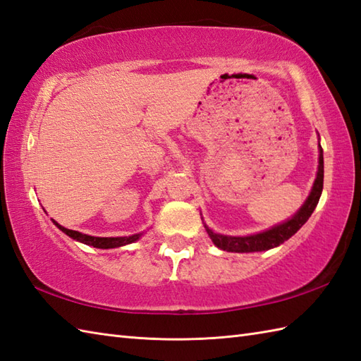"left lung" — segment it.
I'll return each mask as SVG.
<instances>
[{
    "mask_svg": "<svg viewBox=\"0 0 361 361\" xmlns=\"http://www.w3.org/2000/svg\"><path fill=\"white\" fill-rule=\"evenodd\" d=\"M318 149H319V158H318V172H317L315 183H313L310 194L307 198H305L304 204L293 214V216H291L288 220L282 221V224L267 229V231L250 234V235L219 234V233H214L212 229H209L204 224L206 233H208V235L211 237L212 243L216 245L217 248L229 251V252H256V251H267L274 247H279V245L288 240L291 235L296 234L298 229L309 220L312 212L315 211L317 204L319 202L321 192H323L324 158H323V149H321L319 141H318Z\"/></svg>",
    "mask_w": 361,
    "mask_h": 361,
    "instance_id": "left-lung-1",
    "label": "left lung"
}]
</instances>
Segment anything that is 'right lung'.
Listing matches in <instances>:
<instances>
[{
	"label": "right lung",
	"instance_id": "add662e5",
	"mask_svg": "<svg viewBox=\"0 0 361 361\" xmlns=\"http://www.w3.org/2000/svg\"><path fill=\"white\" fill-rule=\"evenodd\" d=\"M51 220H52V224L60 229V231L65 233L66 235H70L71 239L78 240L80 243L90 245V247L102 248V250L124 247V245H128V243H133L136 240H140L141 235L144 234V233H140V234H132V235H124V237H96V235H88V234H83V233H79V231H73V229H68V228H65L62 225H59L54 219H51Z\"/></svg>",
	"mask_w": 361,
	"mask_h": 361
}]
</instances>
